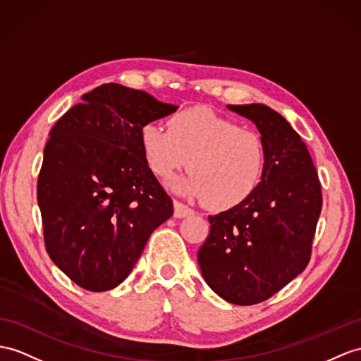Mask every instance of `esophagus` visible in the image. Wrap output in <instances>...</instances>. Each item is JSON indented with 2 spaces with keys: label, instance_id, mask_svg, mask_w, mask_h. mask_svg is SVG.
Masks as SVG:
<instances>
[{
  "label": "esophagus",
  "instance_id": "esophagus-1",
  "mask_svg": "<svg viewBox=\"0 0 361 361\" xmlns=\"http://www.w3.org/2000/svg\"><path fill=\"white\" fill-rule=\"evenodd\" d=\"M195 211H192L190 207L183 205L182 202H178L174 200V217L178 219H182V217H187V216H191Z\"/></svg>",
  "mask_w": 361,
  "mask_h": 361
}]
</instances>
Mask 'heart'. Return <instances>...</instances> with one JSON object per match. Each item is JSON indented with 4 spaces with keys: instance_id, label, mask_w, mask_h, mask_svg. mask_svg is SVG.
I'll list each match as a JSON object with an SVG mask.
<instances>
[{
    "instance_id": "1",
    "label": "heart",
    "mask_w": 361,
    "mask_h": 361,
    "mask_svg": "<svg viewBox=\"0 0 361 361\" xmlns=\"http://www.w3.org/2000/svg\"><path fill=\"white\" fill-rule=\"evenodd\" d=\"M139 142L157 178L170 179L188 165L192 173L174 180L171 188L180 196L208 200L216 209L240 205L265 173L267 150L260 135L204 107L174 113L169 130L147 122Z\"/></svg>"
}]
</instances>
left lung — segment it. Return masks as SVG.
Wrapping results in <instances>:
<instances>
[{"label": "left lung", "instance_id": "left-lung-1", "mask_svg": "<svg viewBox=\"0 0 361 361\" xmlns=\"http://www.w3.org/2000/svg\"><path fill=\"white\" fill-rule=\"evenodd\" d=\"M226 109L257 127L265 173L247 200L208 217L211 230L197 262L219 297L247 306L274 295L306 268L322 190L310 152L282 114L263 104Z\"/></svg>", "mask_w": 361, "mask_h": 361}]
</instances>
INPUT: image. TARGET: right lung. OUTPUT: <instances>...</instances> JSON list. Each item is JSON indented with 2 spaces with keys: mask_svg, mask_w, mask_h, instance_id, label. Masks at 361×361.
I'll list each match as a JSON object with an SVG mask.
<instances>
[{
  "mask_svg": "<svg viewBox=\"0 0 361 361\" xmlns=\"http://www.w3.org/2000/svg\"><path fill=\"white\" fill-rule=\"evenodd\" d=\"M81 99L50 130L38 207L50 259L76 285L101 293L124 282L148 237L173 216L139 131L179 107L114 82Z\"/></svg>",
  "mask_w": 361,
  "mask_h": 361,
  "instance_id": "obj_1",
  "label": "right lung"
}]
</instances>
